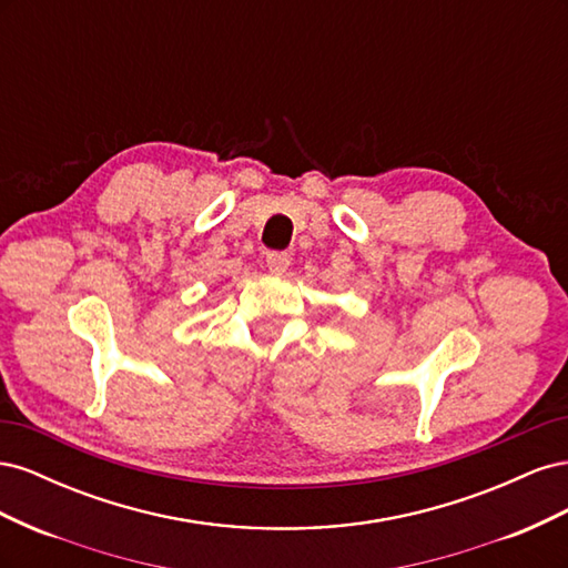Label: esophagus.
<instances>
[{
    "label": "esophagus",
    "instance_id": "34e87169",
    "mask_svg": "<svg viewBox=\"0 0 568 568\" xmlns=\"http://www.w3.org/2000/svg\"><path fill=\"white\" fill-rule=\"evenodd\" d=\"M291 265V255L288 253H280V251H272L267 253V270L272 274H284Z\"/></svg>",
    "mask_w": 568,
    "mask_h": 568
}]
</instances>
